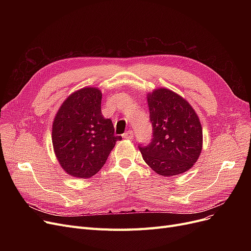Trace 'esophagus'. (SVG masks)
<instances>
[{
	"label": "esophagus",
	"mask_w": 251,
	"mask_h": 251,
	"mask_svg": "<svg viewBox=\"0 0 251 251\" xmlns=\"http://www.w3.org/2000/svg\"><path fill=\"white\" fill-rule=\"evenodd\" d=\"M123 137L125 138V139H132L133 138V132L131 130H128L127 132H125L124 134H123Z\"/></svg>",
	"instance_id": "1"
}]
</instances>
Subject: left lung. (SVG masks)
Segmentation results:
<instances>
[{
	"label": "left lung",
	"mask_w": 251,
	"mask_h": 251,
	"mask_svg": "<svg viewBox=\"0 0 251 251\" xmlns=\"http://www.w3.org/2000/svg\"><path fill=\"white\" fill-rule=\"evenodd\" d=\"M148 104L152 140L139 147L155 173L171 177L185 173L197 162L202 150V127L191 104L168 88L149 92Z\"/></svg>",
	"instance_id": "8db88e82"
}]
</instances>
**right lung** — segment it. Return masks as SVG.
I'll use <instances>...</instances> for the list:
<instances>
[{
	"instance_id": "add662e5",
	"label": "right lung",
	"mask_w": 251,
	"mask_h": 251,
	"mask_svg": "<svg viewBox=\"0 0 251 251\" xmlns=\"http://www.w3.org/2000/svg\"><path fill=\"white\" fill-rule=\"evenodd\" d=\"M100 102L101 91L86 86L66 99L54 118L52 148L60 166L72 177L96 175L122 139L115 135L110 119L103 118Z\"/></svg>"
}]
</instances>
